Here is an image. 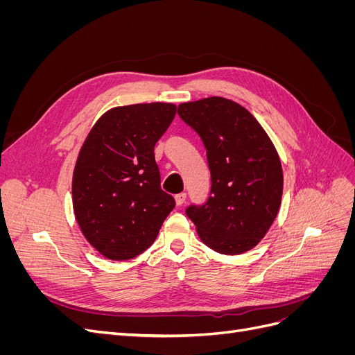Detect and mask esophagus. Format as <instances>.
Here are the masks:
<instances>
[{
    "label": "esophagus",
    "mask_w": 355,
    "mask_h": 355,
    "mask_svg": "<svg viewBox=\"0 0 355 355\" xmlns=\"http://www.w3.org/2000/svg\"><path fill=\"white\" fill-rule=\"evenodd\" d=\"M185 200H187V194H185V192H180V194L175 196V201H176L178 206H182V204L185 202Z\"/></svg>",
    "instance_id": "esophagus-1"
}]
</instances>
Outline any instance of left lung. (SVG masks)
Returning a JSON list of instances; mask_svg holds the SVG:
<instances>
[{
  "instance_id": "8db88e82",
  "label": "left lung",
  "mask_w": 355,
  "mask_h": 355,
  "mask_svg": "<svg viewBox=\"0 0 355 355\" xmlns=\"http://www.w3.org/2000/svg\"><path fill=\"white\" fill-rule=\"evenodd\" d=\"M178 114L207 149L211 196L187 210L200 240L222 254L252 250L282 206L283 168L271 137L244 106L219 96L180 103Z\"/></svg>"
}]
</instances>
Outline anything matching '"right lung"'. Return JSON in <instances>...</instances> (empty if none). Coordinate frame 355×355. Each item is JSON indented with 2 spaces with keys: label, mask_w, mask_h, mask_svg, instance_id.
<instances>
[{
  "label": "right lung",
  "mask_w": 355,
  "mask_h": 355,
  "mask_svg": "<svg viewBox=\"0 0 355 355\" xmlns=\"http://www.w3.org/2000/svg\"><path fill=\"white\" fill-rule=\"evenodd\" d=\"M176 114L175 103L115 106L96 121L72 175V207L96 250L127 261L151 245L175 200L159 188L154 146Z\"/></svg>",
  "instance_id": "obj_1"
}]
</instances>
